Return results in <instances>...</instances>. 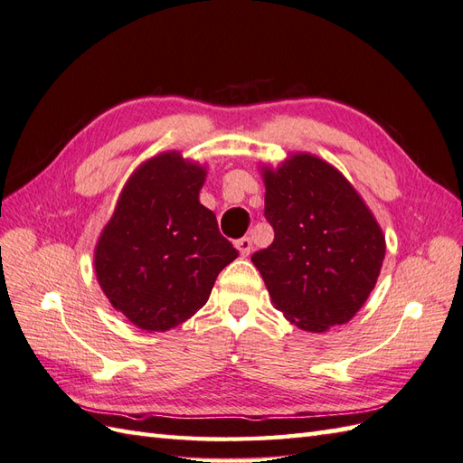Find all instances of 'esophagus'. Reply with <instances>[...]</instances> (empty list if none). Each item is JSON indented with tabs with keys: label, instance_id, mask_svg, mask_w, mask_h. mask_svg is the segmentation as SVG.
Wrapping results in <instances>:
<instances>
[{
	"label": "esophagus",
	"instance_id": "34e87169",
	"mask_svg": "<svg viewBox=\"0 0 463 463\" xmlns=\"http://www.w3.org/2000/svg\"><path fill=\"white\" fill-rule=\"evenodd\" d=\"M235 247L241 253V257H249L250 250H253V241H250V237H241V240L235 241Z\"/></svg>",
	"mask_w": 463,
	"mask_h": 463
}]
</instances>
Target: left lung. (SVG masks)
Here are the masks:
<instances>
[{"mask_svg":"<svg viewBox=\"0 0 463 463\" xmlns=\"http://www.w3.org/2000/svg\"><path fill=\"white\" fill-rule=\"evenodd\" d=\"M260 175L274 241L250 260L272 305L307 332L345 325L381 274L383 228L345 175L315 154H289Z\"/></svg>","mask_w":463,"mask_h":463,"instance_id":"obj_1","label":"left lung"}]
</instances>
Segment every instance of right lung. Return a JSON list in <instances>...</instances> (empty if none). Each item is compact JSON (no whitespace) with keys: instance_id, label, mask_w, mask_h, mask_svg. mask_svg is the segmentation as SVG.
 <instances>
[{"instance_id":"1","label":"right lung","mask_w":463,"mask_h":463,"mask_svg":"<svg viewBox=\"0 0 463 463\" xmlns=\"http://www.w3.org/2000/svg\"><path fill=\"white\" fill-rule=\"evenodd\" d=\"M206 167L167 150L143 162L123 185L94 247L104 296L146 332L175 328L208 301L237 250L201 204Z\"/></svg>"}]
</instances>
